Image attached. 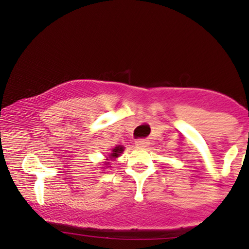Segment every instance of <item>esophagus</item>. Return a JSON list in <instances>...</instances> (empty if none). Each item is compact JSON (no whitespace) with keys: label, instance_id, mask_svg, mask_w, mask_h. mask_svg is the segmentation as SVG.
I'll list each match as a JSON object with an SVG mask.
<instances>
[{"label":"esophagus","instance_id":"obj_1","mask_svg":"<svg viewBox=\"0 0 249 249\" xmlns=\"http://www.w3.org/2000/svg\"><path fill=\"white\" fill-rule=\"evenodd\" d=\"M135 145L137 146V147H147L149 145V142L147 139H137V141L135 142Z\"/></svg>","mask_w":249,"mask_h":249}]
</instances>
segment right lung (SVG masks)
Here are the masks:
<instances>
[{
  "label": "right lung",
  "mask_w": 249,
  "mask_h": 249,
  "mask_svg": "<svg viewBox=\"0 0 249 249\" xmlns=\"http://www.w3.org/2000/svg\"><path fill=\"white\" fill-rule=\"evenodd\" d=\"M124 146H121V145H119V146H115V147L112 149V152L110 153V155L107 156V161H113V160H115L117 158H119V155L121 154L122 152H124ZM111 162H105V164H110Z\"/></svg>",
  "instance_id": "1"
}]
</instances>
